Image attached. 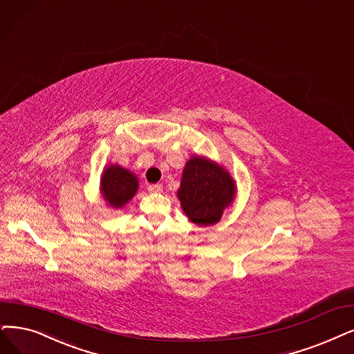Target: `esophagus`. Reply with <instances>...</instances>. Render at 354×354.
<instances>
[{"mask_svg": "<svg viewBox=\"0 0 354 354\" xmlns=\"http://www.w3.org/2000/svg\"><path fill=\"white\" fill-rule=\"evenodd\" d=\"M148 190L151 193H161L162 192V186L161 185H149L148 186Z\"/></svg>", "mask_w": 354, "mask_h": 354, "instance_id": "esophagus-1", "label": "esophagus"}]
</instances>
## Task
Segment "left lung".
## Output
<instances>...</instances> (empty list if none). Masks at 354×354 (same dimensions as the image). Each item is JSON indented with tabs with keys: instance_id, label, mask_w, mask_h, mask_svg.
I'll return each instance as SVG.
<instances>
[{
	"instance_id": "8db88e82",
	"label": "left lung",
	"mask_w": 354,
	"mask_h": 354,
	"mask_svg": "<svg viewBox=\"0 0 354 354\" xmlns=\"http://www.w3.org/2000/svg\"><path fill=\"white\" fill-rule=\"evenodd\" d=\"M235 193V181L222 165L194 155L183 169L177 197L193 223L210 226L221 221Z\"/></svg>"
}]
</instances>
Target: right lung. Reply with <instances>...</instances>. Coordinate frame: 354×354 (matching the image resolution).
Masks as SVG:
<instances>
[{
	"label": "right lung",
	"mask_w": 354,
	"mask_h": 354,
	"mask_svg": "<svg viewBox=\"0 0 354 354\" xmlns=\"http://www.w3.org/2000/svg\"><path fill=\"white\" fill-rule=\"evenodd\" d=\"M138 177L118 164L107 165L100 178V192L109 206L119 209L138 192Z\"/></svg>",
	"instance_id": "right-lung-1"
}]
</instances>
